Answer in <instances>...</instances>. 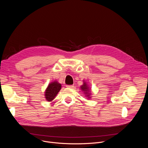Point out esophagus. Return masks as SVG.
Returning <instances> with one entry per match:
<instances>
[{
	"label": "esophagus",
	"instance_id": "obj_1",
	"mask_svg": "<svg viewBox=\"0 0 148 148\" xmlns=\"http://www.w3.org/2000/svg\"><path fill=\"white\" fill-rule=\"evenodd\" d=\"M66 87H68V88H73V87H74L73 85H66Z\"/></svg>",
	"mask_w": 148,
	"mask_h": 148
}]
</instances>
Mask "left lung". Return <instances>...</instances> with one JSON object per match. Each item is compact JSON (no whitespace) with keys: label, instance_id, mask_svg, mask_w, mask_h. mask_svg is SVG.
I'll return each mask as SVG.
<instances>
[{"label":"left lung","instance_id":"8db88e82","mask_svg":"<svg viewBox=\"0 0 148 148\" xmlns=\"http://www.w3.org/2000/svg\"><path fill=\"white\" fill-rule=\"evenodd\" d=\"M81 90H82V91H84V93H86V94H87V97H88V96H90V93H88V86H87V84L84 82V84H83V86H82L81 87Z\"/></svg>","mask_w":148,"mask_h":148}]
</instances>
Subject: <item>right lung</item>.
<instances>
[{"mask_svg":"<svg viewBox=\"0 0 148 148\" xmlns=\"http://www.w3.org/2000/svg\"><path fill=\"white\" fill-rule=\"evenodd\" d=\"M61 84L57 81L53 82L48 86L45 92V98L48 101H51L61 90Z\"/></svg>","mask_w":148,"mask_h":148,"instance_id":"obj_1","label":"right lung"}]
</instances>
